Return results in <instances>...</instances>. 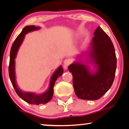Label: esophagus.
I'll list each match as a JSON object with an SVG mask.
<instances>
[{"mask_svg":"<svg viewBox=\"0 0 129 129\" xmlns=\"http://www.w3.org/2000/svg\"><path fill=\"white\" fill-rule=\"evenodd\" d=\"M71 60L70 59H65L64 61V67L65 68L67 67L71 63Z\"/></svg>","mask_w":129,"mask_h":129,"instance_id":"esophagus-1","label":"esophagus"}]
</instances>
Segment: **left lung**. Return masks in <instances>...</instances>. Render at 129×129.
Returning <instances> with one entry per match:
<instances>
[{
	"label": "left lung",
	"mask_w": 129,
	"mask_h": 129,
	"mask_svg": "<svg viewBox=\"0 0 129 129\" xmlns=\"http://www.w3.org/2000/svg\"><path fill=\"white\" fill-rule=\"evenodd\" d=\"M84 56L87 58H84ZM88 64L92 65L93 70ZM116 67V55L112 41L98 27L88 51L78 54L77 60L68 67L73 76L76 95L85 100L100 99L112 86Z\"/></svg>",
	"instance_id": "left-lung-1"
}]
</instances>
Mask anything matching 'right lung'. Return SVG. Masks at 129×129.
<instances>
[{
    "label": "right lung",
    "instance_id": "obj_1",
    "mask_svg": "<svg viewBox=\"0 0 129 129\" xmlns=\"http://www.w3.org/2000/svg\"><path fill=\"white\" fill-rule=\"evenodd\" d=\"M40 29V27H36L35 25H27L23 28L22 31L15 39L12 45L10 51V65L9 68H8L10 80L17 94L27 103L32 105H37L39 104H47L52 99L53 95V86L54 83L58 77H60L62 75L63 71H64L62 66L60 65L52 75L48 88L46 91L41 94L24 91L21 90L17 86L16 80V74H15V58L16 57L17 52L20 48L21 44L23 42L25 35L29 32Z\"/></svg>",
    "mask_w": 129,
    "mask_h": 129
}]
</instances>
